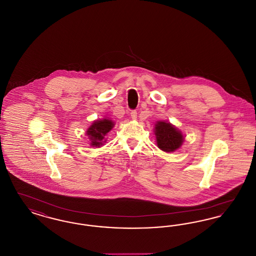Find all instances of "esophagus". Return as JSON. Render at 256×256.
Segmentation results:
<instances>
[{
	"mask_svg": "<svg viewBox=\"0 0 256 256\" xmlns=\"http://www.w3.org/2000/svg\"><path fill=\"white\" fill-rule=\"evenodd\" d=\"M130 116H132V120H136L137 119V112H130Z\"/></svg>",
	"mask_w": 256,
	"mask_h": 256,
	"instance_id": "obj_1",
	"label": "esophagus"
}]
</instances>
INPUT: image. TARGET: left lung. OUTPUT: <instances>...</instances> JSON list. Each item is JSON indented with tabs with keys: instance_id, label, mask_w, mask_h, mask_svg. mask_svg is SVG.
<instances>
[{
	"instance_id": "left-lung-1",
	"label": "left lung",
	"mask_w": 256,
	"mask_h": 256,
	"mask_svg": "<svg viewBox=\"0 0 256 256\" xmlns=\"http://www.w3.org/2000/svg\"><path fill=\"white\" fill-rule=\"evenodd\" d=\"M157 146L164 152H174L184 142V134L168 121H157L154 124Z\"/></svg>"
}]
</instances>
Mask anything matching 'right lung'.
<instances>
[{"label":"right lung","instance_id":"1","mask_svg":"<svg viewBox=\"0 0 256 256\" xmlns=\"http://www.w3.org/2000/svg\"><path fill=\"white\" fill-rule=\"evenodd\" d=\"M115 126V122L110 118H102L96 120L86 130V136L88 137L90 144L92 148H100L106 142V136Z\"/></svg>","mask_w":256,"mask_h":256}]
</instances>
